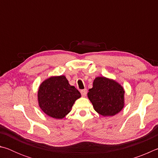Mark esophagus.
Wrapping results in <instances>:
<instances>
[{
	"label": "esophagus",
	"mask_w": 158,
	"mask_h": 158,
	"mask_svg": "<svg viewBox=\"0 0 158 158\" xmlns=\"http://www.w3.org/2000/svg\"><path fill=\"white\" fill-rule=\"evenodd\" d=\"M81 94L83 96V97H85V95L87 94V90L86 89H84L81 90Z\"/></svg>",
	"instance_id": "1"
}]
</instances>
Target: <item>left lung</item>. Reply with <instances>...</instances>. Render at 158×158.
Here are the masks:
<instances>
[{
	"mask_svg": "<svg viewBox=\"0 0 158 158\" xmlns=\"http://www.w3.org/2000/svg\"><path fill=\"white\" fill-rule=\"evenodd\" d=\"M124 90L114 80L97 77L89 89L88 97L95 110L102 116H114L124 106Z\"/></svg>",
	"mask_w": 158,
	"mask_h": 158,
	"instance_id": "left-lung-1",
	"label": "left lung"
}]
</instances>
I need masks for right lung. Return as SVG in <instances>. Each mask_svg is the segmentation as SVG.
Returning <instances> with one entry per match:
<instances>
[{
	"mask_svg": "<svg viewBox=\"0 0 158 158\" xmlns=\"http://www.w3.org/2000/svg\"><path fill=\"white\" fill-rule=\"evenodd\" d=\"M81 93L69 84L65 76L52 77L40 85L38 102L45 114L54 118H63L71 111Z\"/></svg>",
	"mask_w": 158,
	"mask_h": 158,
	"instance_id": "obj_1",
	"label": "right lung"
}]
</instances>
